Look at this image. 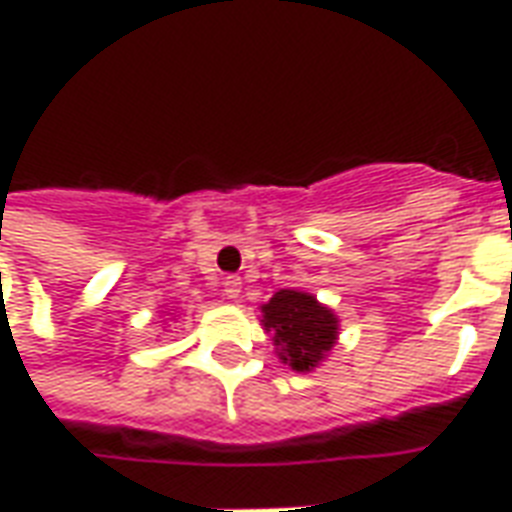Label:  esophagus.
Returning <instances> with one entry per match:
<instances>
[{
  "label": "esophagus",
  "mask_w": 512,
  "mask_h": 512,
  "mask_svg": "<svg viewBox=\"0 0 512 512\" xmlns=\"http://www.w3.org/2000/svg\"><path fill=\"white\" fill-rule=\"evenodd\" d=\"M222 293L227 299H238L241 296V277H224Z\"/></svg>",
  "instance_id": "1"
}]
</instances>
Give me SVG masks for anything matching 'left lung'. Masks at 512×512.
Instances as JSON below:
<instances>
[{
  "instance_id": "left-lung-1",
  "label": "left lung",
  "mask_w": 512,
  "mask_h": 512,
  "mask_svg": "<svg viewBox=\"0 0 512 512\" xmlns=\"http://www.w3.org/2000/svg\"><path fill=\"white\" fill-rule=\"evenodd\" d=\"M263 323L274 332L279 359L293 370H312L337 340V318L332 310L301 290H279L263 304Z\"/></svg>"
}]
</instances>
